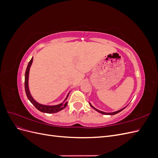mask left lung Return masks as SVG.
I'll use <instances>...</instances> for the list:
<instances>
[{"mask_svg":"<svg viewBox=\"0 0 158 158\" xmlns=\"http://www.w3.org/2000/svg\"><path fill=\"white\" fill-rule=\"evenodd\" d=\"M89 103V105H90V106L92 107L93 109H94L95 110H96L97 111H98L99 113H102V114H110V115H113V114H117V113H119V112H121V111H123V110L124 109H125V107H124V108H123V109H120V110H118V111H114V112H113V113H106V112H103V111H99V110H98V109H95V107H94L92 105H91V103Z\"/></svg>","mask_w":158,"mask_h":158,"instance_id":"obj_1","label":"left lung"}]
</instances>
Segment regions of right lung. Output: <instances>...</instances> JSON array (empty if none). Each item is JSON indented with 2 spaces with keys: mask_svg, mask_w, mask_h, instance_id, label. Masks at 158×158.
<instances>
[{
  "mask_svg": "<svg viewBox=\"0 0 158 158\" xmlns=\"http://www.w3.org/2000/svg\"><path fill=\"white\" fill-rule=\"evenodd\" d=\"M33 62V58H31V59L30 60V61L29 62V63L27 64V69L26 70V73H25V91H26V94L27 97L28 98V99L30 100V102L35 106V107L40 111L41 112L43 113H57L61 110H63V109H64L66 106H67L68 102H66V100L67 99V98L69 95H67V97L64 99V101L63 102V103H61L59 105H56V106H45V105H42L40 104L39 103H37L35 100L33 99L31 96V95L30 92L29 90V87H28V77H29V73H30V66L32 64Z\"/></svg>",
  "mask_w": 158,
  "mask_h": 158,
  "instance_id": "add662e5",
  "label": "right lung"
}]
</instances>
